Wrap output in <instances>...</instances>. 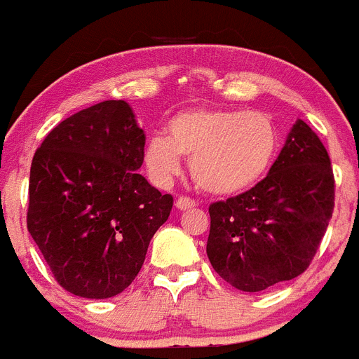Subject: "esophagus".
<instances>
[{
	"label": "esophagus",
	"instance_id": "1",
	"mask_svg": "<svg viewBox=\"0 0 359 359\" xmlns=\"http://www.w3.org/2000/svg\"><path fill=\"white\" fill-rule=\"evenodd\" d=\"M175 208L180 209V211H187V209L196 208V202L191 198H187V196H179L175 202Z\"/></svg>",
	"mask_w": 359,
	"mask_h": 359
}]
</instances>
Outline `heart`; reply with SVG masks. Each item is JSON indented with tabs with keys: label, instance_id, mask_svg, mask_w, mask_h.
Here are the masks:
<instances>
[{
	"label": "heart",
	"instance_id": "1",
	"mask_svg": "<svg viewBox=\"0 0 359 359\" xmlns=\"http://www.w3.org/2000/svg\"><path fill=\"white\" fill-rule=\"evenodd\" d=\"M279 132L263 112L198 107L173 116L166 135H151L144 164L157 184L180 172V156L189 161L196 186L212 195H236L257 182L272 166Z\"/></svg>",
	"mask_w": 359,
	"mask_h": 359
}]
</instances>
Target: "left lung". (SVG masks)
<instances>
[{
    "label": "left lung",
    "instance_id": "1",
    "mask_svg": "<svg viewBox=\"0 0 359 359\" xmlns=\"http://www.w3.org/2000/svg\"><path fill=\"white\" fill-rule=\"evenodd\" d=\"M334 209V175L320 137L297 119L261 182L209 205L208 257L241 292H263L308 270Z\"/></svg>",
    "mask_w": 359,
    "mask_h": 359
}]
</instances>
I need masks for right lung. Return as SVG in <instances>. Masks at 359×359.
<instances>
[{
  "instance_id": "add662e5",
  "label": "right lung",
  "mask_w": 359,
  "mask_h": 359,
  "mask_svg": "<svg viewBox=\"0 0 359 359\" xmlns=\"http://www.w3.org/2000/svg\"><path fill=\"white\" fill-rule=\"evenodd\" d=\"M143 161L144 132L123 100L69 116L35 151L28 232L66 292L109 299L140 273L173 208L137 173Z\"/></svg>"
}]
</instances>
